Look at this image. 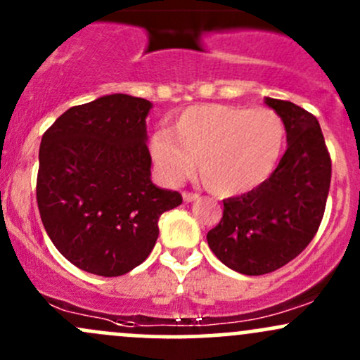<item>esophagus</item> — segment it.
Here are the masks:
<instances>
[{"instance_id": "obj_1", "label": "esophagus", "mask_w": 360, "mask_h": 360, "mask_svg": "<svg viewBox=\"0 0 360 360\" xmlns=\"http://www.w3.org/2000/svg\"><path fill=\"white\" fill-rule=\"evenodd\" d=\"M198 198H200V195H196V193H190V191H184L183 193V200L186 203L195 202V200H198Z\"/></svg>"}]
</instances>
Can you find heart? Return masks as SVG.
I'll return each mask as SVG.
<instances>
[{
	"label": "heart",
	"mask_w": 360,
	"mask_h": 360,
	"mask_svg": "<svg viewBox=\"0 0 360 360\" xmlns=\"http://www.w3.org/2000/svg\"><path fill=\"white\" fill-rule=\"evenodd\" d=\"M285 122L266 107L195 105L176 117L172 131L158 129L151 157L170 183L195 172L217 195H241L269 179L285 145Z\"/></svg>",
	"instance_id": "obj_1"
}]
</instances>
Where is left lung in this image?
I'll return each instance as SVG.
<instances>
[{
	"mask_svg": "<svg viewBox=\"0 0 360 360\" xmlns=\"http://www.w3.org/2000/svg\"><path fill=\"white\" fill-rule=\"evenodd\" d=\"M285 122L288 148L259 188L224 200L222 219L207 234L212 252L247 276L272 272L312 241L331 183V158L312 113L291 101L266 98Z\"/></svg>",
	"mask_w": 360,
	"mask_h": 360,
	"instance_id": "obj_1",
	"label": "left lung"
}]
</instances>
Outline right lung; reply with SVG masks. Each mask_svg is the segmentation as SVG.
Listing matches in <instances>:
<instances>
[{
  "label": "right lung",
  "instance_id": "obj_1",
  "mask_svg": "<svg viewBox=\"0 0 360 360\" xmlns=\"http://www.w3.org/2000/svg\"><path fill=\"white\" fill-rule=\"evenodd\" d=\"M151 107L107 94L69 108L41 139V221L56 250L91 274L113 278L139 266L157 243L160 215L183 203L150 179Z\"/></svg>",
  "mask_w": 360,
  "mask_h": 360
}]
</instances>
